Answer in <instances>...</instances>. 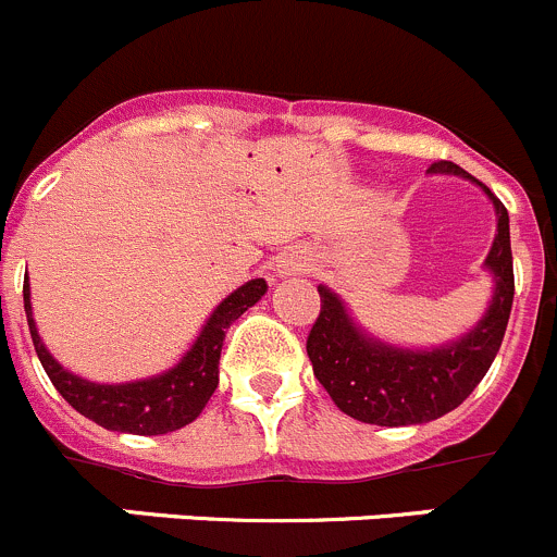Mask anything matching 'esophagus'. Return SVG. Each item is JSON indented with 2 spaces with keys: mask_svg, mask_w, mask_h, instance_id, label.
Returning a JSON list of instances; mask_svg holds the SVG:
<instances>
[{
  "mask_svg": "<svg viewBox=\"0 0 557 557\" xmlns=\"http://www.w3.org/2000/svg\"><path fill=\"white\" fill-rule=\"evenodd\" d=\"M306 268H308L306 257L297 255V251H289V255L281 257L276 271H278V276H292V273H302Z\"/></svg>",
  "mask_w": 557,
  "mask_h": 557,
  "instance_id": "34e87169",
  "label": "esophagus"
}]
</instances>
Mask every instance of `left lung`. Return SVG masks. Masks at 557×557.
Here are the masks:
<instances>
[{"label": "left lung", "instance_id": "obj_1", "mask_svg": "<svg viewBox=\"0 0 557 557\" xmlns=\"http://www.w3.org/2000/svg\"><path fill=\"white\" fill-rule=\"evenodd\" d=\"M428 173L460 175L493 200L495 240L484 268L493 276V300L484 317L458 341L433 349H400L368 335L327 286H317L322 311L308 333L306 351L333 404L368 425H422L458 409L493 366L515 300L509 213L504 202L455 162H433Z\"/></svg>", "mask_w": 557, "mask_h": 557}]
</instances>
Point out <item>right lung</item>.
<instances>
[{
	"mask_svg": "<svg viewBox=\"0 0 557 557\" xmlns=\"http://www.w3.org/2000/svg\"><path fill=\"white\" fill-rule=\"evenodd\" d=\"M265 292V278L246 281L244 286H238L233 295H227L213 308L191 349L173 368H168L159 376L121 384L89 382V379L75 376L53 360V355L46 349L40 333H37L35 317H32L29 278L24 281V311L26 322H29L32 344H35L48 379L75 411H81L108 431L132 433V436H162V433L178 431V428L189 425L200 417V411L211 400L213 389L219 387V357H222L224 333L240 313L249 311L257 300H262Z\"/></svg>",
	"mask_w": 557,
	"mask_h": 557,
	"instance_id": "right-lung-1",
	"label": "right lung"
}]
</instances>
